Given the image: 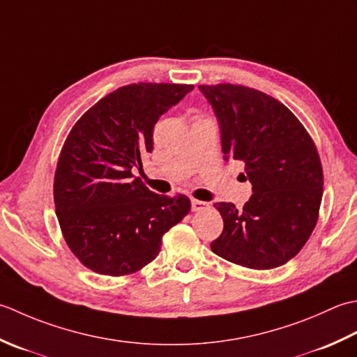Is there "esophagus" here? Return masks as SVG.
<instances>
[{"mask_svg":"<svg viewBox=\"0 0 357 357\" xmlns=\"http://www.w3.org/2000/svg\"><path fill=\"white\" fill-rule=\"evenodd\" d=\"M191 208H192L194 213H199V211H203L205 208H208V203L202 202V200L192 199V200H191Z\"/></svg>","mask_w":357,"mask_h":357,"instance_id":"1","label":"esophagus"}]
</instances>
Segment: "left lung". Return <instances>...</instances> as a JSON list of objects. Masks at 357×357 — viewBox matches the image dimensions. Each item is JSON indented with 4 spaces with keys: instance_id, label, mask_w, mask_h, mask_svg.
Returning a JSON list of instances; mask_svg holds the SVG:
<instances>
[{
    "instance_id": "1",
    "label": "left lung",
    "mask_w": 357,
    "mask_h": 357,
    "mask_svg": "<svg viewBox=\"0 0 357 357\" xmlns=\"http://www.w3.org/2000/svg\"><path fill=\"white\" fill-rule=\"evenodd\" d=\"M199 89L219 120L225 160L242 162L252 185L243 209L214 203L223 232L211 250L251 270L287 264L319 219L324 172L314 142L285 105L264 92L231 83Z\"/></svg>"
}]
</instances>
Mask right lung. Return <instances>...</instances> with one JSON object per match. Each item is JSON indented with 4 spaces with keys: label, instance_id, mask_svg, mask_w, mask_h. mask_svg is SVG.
Listing matches in <instances>:
<instances>
[{
    "label": "right lung",
    "instance_id": "right-lung-1",
    "mask_svg": "<svg viewBox=\"0 0 357 357\" xmlns=\"http://www.w3.org/2000/svg\"><path fill=\"white\" fill-rule=\"evenodd\" d=\"M192 89L123 86L70 129L55 169V213L69 250L93 273L119 278L140 271L158 256L165 232L191 209L186 195L152 192L134 171L152 152L160 117Z\"/></svg>",
    "mask_w": 357,
    "mask_h": 357
}]
</instances>
